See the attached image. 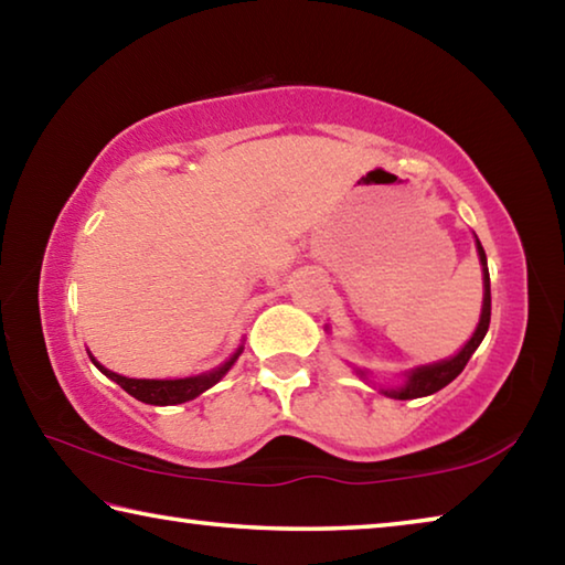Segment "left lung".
<instances>
[{
  "instance_id": "obj_1",
  "label": "left lung",
  "mask_w": 565,
  "mask_h": 565,
  "mask_svg": "<svg viewBox=\"0 0 565 565\" xmlns=\"http://www.w3.org/2000/svg\"><path fill=\"white\" fill-rule=\"evenodd\" d=\"M476 248L478 256H481V266H483V311H481V321H478V329L471 337V341L456 353L454 359L441 361V363H431V366H420L416 371H411L406 386H401L396 391H384L386 396L398 398V401H408V398H420V396H431L436 391H441L444 386L451 384V381L461 374L466 369L468 359L473 356V351L478 349V343L483 341L486 331H489L491 323V276H489V266H486V252L481 242L476 238Z\"/></svg>"
}]
</instances>
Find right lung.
<instances>
[{
  "label": "right lung",
  "instance_id": "right-lung-1",
  "mask_svg": "<svg viewBox=\"0 0 565 565\" xmlns=\"http://www.w3.org/2000/svg\"><path fill=\"white\" fill-rule=\"evenodd\" d=\"M238 353H234L232 361H226L222 369L212 371V374H204V376H194V379H177V381H149V379H127V376H119L114 374V371L104 369L102 363L94 361V366H97L104 376H109L111 381H117V384L127 391L129 396H134L137 401H145V404H154V406H174V404H184V401L196 398L199 394H204L206 388H212L218 379H222L228 369H232V363L236 361Z\"/></svg>",
  "mask_w": 565,
  "mask_h": 565
}]
</instances>
